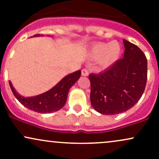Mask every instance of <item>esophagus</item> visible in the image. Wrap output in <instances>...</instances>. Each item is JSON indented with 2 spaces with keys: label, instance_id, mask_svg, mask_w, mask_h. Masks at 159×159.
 <instances>
[{
  "label": "esophagus",
  "instance_id": "1",
  "mask_svg": "<svg viewBox=\"0 0 159 159\" xmlns=\"http://www.w3.org/2000/svg\"><path fill=\"white\" fill-rule=\"evenodd\" d=\"M81 75L83 76H88V75H89L88 69H86V68L82 69V70H81Z\"/></svg>",
  "mask_w": 159,
  "mask_h": 159
}]
</instances>
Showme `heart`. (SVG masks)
Returning <instances> with one entry per match:
<instances>
[{
  "instance_id": "obj_1",
  "label": "heart",
  "mask_w": 159,
  "mask_h": 159,
  "mask_svg": "<svg viewBox=\"0 0 159 159\" xmlns=\"http://www.w3.org/2000/svg\"><path fill=\"white\" fill-rule=\"evenodd\" d=\"M121 53V46L116 41L109 43H97L93 45L91 54L94 58H99V63L102 66H108L117 61Z\"/></svg>"
}]
</instances>
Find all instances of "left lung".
Listing matches in <instances>:
<instances>
[{"label": "left lung", "instance_id": "obj_1", "mask_svg": "<svg viewBox=\"0 0 159 159\" xmlns=\"http://www.w3.org/2000/svg\"><path fill=\"white\" fill-rule=\"evenodd\" d=\"M123 58L98 74H90V102L102 114L114 115L139 101L147 80V60L137 45L123 39Z\"/></svg>", "mask_w": 159, "mask_h": 159}]
</instances>
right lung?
Instances as JSON below:
<instances>
[{
    "label": "right lung",
    "mask_w": 159,
    "mask_h": 159,
    "mask_svg": "<svg viewBox=\"0 0 159 159\" xmlns=\"http://www.w3.org/2000/svg\"><path fill=\"white\" fill-rule=\"evenodd\" d=\"M39 36V34L34 35V36ZM81 74V72L80 70L69 74L50 90L39 96L30 98L20 96L16 93L10 81H9V83L12 93L21 105L36 112L47 114L59 111L64 106L69 89L78 81Z\"/></svg>",
    "instance_id": "add662e5"
}]
</instances>
